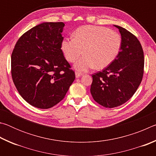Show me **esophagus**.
I'll return each mask as SVG.
<instances>
[{
	"label": "esophagus",
	"instance_id": "34e87169",
	"mask_svg": "<svg viewBox=\"0 0 156 156\" xmlns=\"http://www.w3.org/2000/svg\"><path fill=\"white\" fill-rule=\"evenodd\" d=\"M81 76H83V73H81L80 72H76V78H80Z\"/></svg>",
	"mask_w": 156,
	"mask_h": 156
}]
</instances>
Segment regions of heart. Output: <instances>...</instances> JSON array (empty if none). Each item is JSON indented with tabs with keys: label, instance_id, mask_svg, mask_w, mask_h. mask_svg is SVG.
Returning a JSON list of instances; mask_svg holds the SVG:
<instances>
[{
	"label": "heart",
	"instance_id": "1",
	"mask_svg": "<svg viewBox=\"0 0 156 156\" xmlns=\"http://www.w3.org/2000/svg\"><path fill=\"white\" fill-rule=\"evenodd\" d=\"M122 39L119 34L100 26H83L76 30L74 38L62 41L61 49L69 62H74L82 54L83 57L75 64L79 72H87L94 67H107L119 54Z\"/></svg>",
	"mask_w": 156,
	"mask_h": 156
}]
</instances>
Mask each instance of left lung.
Wrapping results in <instances>:
<instances>
[{
	"label": "left lung",
	"instance_id": "obj_1",
	"mask_svg": "<svg viewBox=\"0 0 156 156\" xmlns=\"http://www.w3.org/2000/svg\"><path fill=\"white\" fill-rule=\"evenodd\" d=\"M114 26L122 38L120 53L102 72L92 75L90 89L95 101L106 108L128 101L138 89L144 73V52L138 39L126 29Z\"/></svg>",
	"mask_w": 156,
	"mask_h": 156
}]
</instances>
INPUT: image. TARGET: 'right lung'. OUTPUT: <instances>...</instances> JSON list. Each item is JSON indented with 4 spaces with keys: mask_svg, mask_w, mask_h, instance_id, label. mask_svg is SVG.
Listing matches in <instances>:
<instances>
[{
    "mask_svg": "<svg viewBox=\"0 0 156 156\" xmlns=\"http://www.w3.org/2000/svg\"><path fill=\"white\" fill-rule=\"evenodd\" d=\"M62 22L43 23L20 37L11 57L14 83L23 99L49 109L64 98L75 72L61 49Z\"/></svg>",
    "mask_w": 156,
    "mask_h": 156,
    "instance_id": "right-lung-1",
    "label": "right lung"
}]
</instances>
